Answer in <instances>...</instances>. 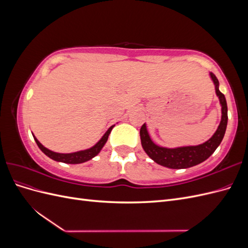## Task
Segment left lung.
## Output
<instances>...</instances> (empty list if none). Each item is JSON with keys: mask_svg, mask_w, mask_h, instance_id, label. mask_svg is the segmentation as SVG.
<instances>
[{"mask_svg": "<svg viewBox=\"0 0 248 248\" xmlns=\"http://www.w3.org/2000/svg\"><path fill=\"white\" fill-rule=\"evenodd\" d=\"M209 76L215 87L216 96L218 97L221 107V120L213 136L208 140L196 146H182L176 148L162 147L155 144L150 137L146 123L141 126L140 134L141 147L147 155L156 163L169 169H187L197 166L211 156L226 133L228 125V106L224 95L219 91V81L212 72Z\"/></svg>", "mask_w": 248, "mask_h": 248, "instance_id": "obj_1", "label": "left lung"}]
</instances>
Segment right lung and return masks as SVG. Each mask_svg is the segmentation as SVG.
I'll return each mask as SVG.
<instances>
[{
	"label": "right lung",
	"instance_id": "1",
	"mask_svg": "<svg viewBox=\"0 0 248 248\" xmlns=\"http://www.w3.org/2000/svg\"><path fill=\"white\" fill-rule=\"evenodd\" d=\"M115 125L110 126L109 128L107 130V132L103 134L102 138L96 142L94 146H92L91 148L86 149V150H80V151H77V152H72V153H58V152H54L51 150L47 149L44 147L41 142L35 138V136L33 134V138L36 141L37 146L39 147V149L41 151L46 154L47 157H49L50 159L55 160V161H59V162H64V163H69V164H78V163H82L91 160L92 158L96 155H98L100 153V151L102 150V148L106 145V142L108 141V136L111 131V129L114 128Z\"/></svg>",
	"mask_w": 248,
	"mask_h": 248
}]
</instances>
